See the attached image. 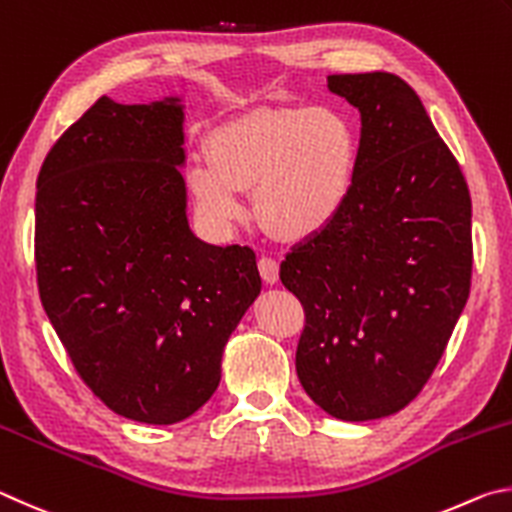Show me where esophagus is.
I'll return each instance as SVG.
<instances>
[{"mask_svg":"<svg viewBox=\"0 0 512 512\" xmlns=\"http://www.w3.org/2000/svg\"><path fill=\"white\" fill-rule=\"evenodd\" d=\"M258 272H261L265 283H276L279 281V263L270 256H261L258 258Z\"/></svg>","mask_w":512,"mask_h":512,"instance_id":"1","label":"esophagus"}]
</instances>
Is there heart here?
Listing matches in <instances>:
<instances>
[{
  "instance_id": "b5f03b06",
  "label": "heart",
  "mask_w": 512,
  "mask_h": 512,
  "mask_svg": "<svg viewBox=\"0 0 512 512\" xmlns=\"http://www.w3.org/2000/svg\"><path fill=\"white\" fill-rule=\"evenodd\" d=\"M357 157L355 125L335 107L254 110L211 134L209 161L188 170V186L213 227L236 222L240 191L254 188L263 227L297 240L321 231L344 209Z\"/></svg>"
}]
</instances>
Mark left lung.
Instances as JSON below:
<instances>
[{
    "instance_id": "obj_1",
    "label": "left lung",
    "mask_w": 512,
    "mask_h": 512,
    "mask_svg": "<svg viewBox=\"0 0 512 512\" xmlns=\"http://www.w3.org/2000/svg\"><path fill=\"white\" fill-rule=\"evenodd\" d=\"M360 110V157L337 218L294 247L281 281L306 312L301 387L330 416L373 420L432 378L470 294L472 202L459 161L405 80L328 76Z\"/></svg>"
}]
</instances>
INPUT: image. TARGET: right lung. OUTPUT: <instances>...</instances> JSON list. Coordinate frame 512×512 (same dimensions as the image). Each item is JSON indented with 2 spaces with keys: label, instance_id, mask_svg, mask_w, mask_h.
I'll list each match as a JSON object with an SVG mask.
<instances>
[{
  "label": "right lung",
  "instance_id": "obj_1",
  "mask_svg": "<svg viewBox=\"0 0 512 512\" xmlns=\"http://www.w3.org/2000/svg\"><path fill=\"white\" fill-rule=\"evenodd\" d=\"M177 98L101 96L53 143L35 195L44 312L114 414L173 425L220 384L222 351L261 294L249 247H213L186 220Z\"/></svg>",
  "mask_w": 512,
  "mask_h": 512
}]
</instances>
